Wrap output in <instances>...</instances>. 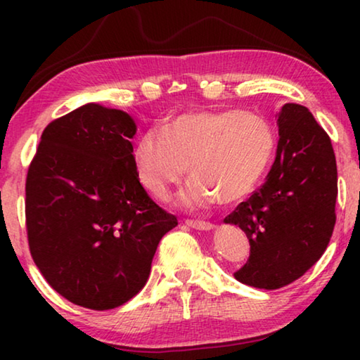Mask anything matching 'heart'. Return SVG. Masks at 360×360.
Returning a JSON list of instances; mask_svg holds the SVG:
<instances>
[{"instance_id":"heart-1","label":"heart","mask_w":360,"mask_h":360,"mask_svg":"<svg viewBox=\"0 0 360 360\" xmlns=\"http://www.w3.org/2000/svg\"><path fill=\"white\" fill-rule=\"evenodd\" d=\"M251 154L246 152V146L233 139H224L217 143L208 155L200 160L197 167V186L200 191L214 195L219 191V184L225 172H229L224 188L227 191H240L251 184L254 179V168L249 163ZM186 203L187 198L181 197Z\"/></svg>"}]
</instances>
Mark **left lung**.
Masks as SVG:
<instances>
[{"label":"left lung","mask_w":360,"mask_h":360,"mask_svg":"<svg viewBox=\"0 0 360 360\" xmlns=\"http://www.w3.org/2000/svg\"><path fill=\"white\" fill-rule=\"evenodd\" d=\"M120 109L89 103L49 124L30 163V252L46 281L79 307L105 311L144 288L162 236L178 219L139 182Z\"/></svg>","instance_id":"1"}]
</instances>
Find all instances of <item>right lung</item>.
<instances>
[{"instance_id": "add662e5", "label": "right lung", "mask_w": 360, "mask_h": 360, "mask_svg": "<svg viewBox=\"0 0 360 360\" xmlns=\"http://www.w3.org/2000/svg\"><path fill=\"white\" fill-rule=\"evenodd\" d=\"M278 149L266 182L224 219L245 231L249 259L240 283L279 289L321 259L335 227L337 165L324 129L308 108L278 103Z\"/></svg>"}]
</instances>
